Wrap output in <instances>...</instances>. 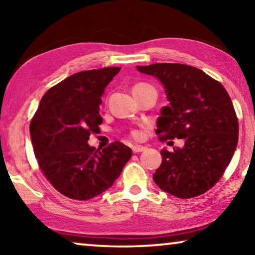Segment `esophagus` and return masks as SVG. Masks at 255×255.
Returning a JSON list of instances; mask_svg holds the SVG:
<instances>
[{
	"label": "esophagus",
	"mask_w": 255,
	"mask_h": 255,
	"mask_svg": "<svg viewBox=\"0 0 255 255\" xmlns=\"http://www.w3.org/2000/svg\"><path fill=\"white\" fill-rule=\"evenodd\" d=\"M145 149H146L145 146H141V145H135V146H132V152H133V153L143 152V150H145Z\"/></svg>",
	"instance_id": "obj_1"
}]
</instances>
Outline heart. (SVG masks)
Listing matches in <instances>:
<instances>
[{"label":"heart","instance_id":"obj_1","mask_svg":"<svg viewBox=\"0 0 255 255\" xmlns=\"http://www.w3.org/2000/svg\"><path fill=\"white\" fill-rule=\"evenodd\" d=\"M147 88H152V85H149L147 83H143V82H141V83H137V84H135V85L132 86V92L140 91V90H144V89H147ZM131 135H132V137L138 138V137L140 136V132L138 131V130H133L131 132Z\"/></svg>","mask_w":255,"mask_h":255}]
</instances>
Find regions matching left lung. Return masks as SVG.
Wrapping results in <instances>:
<instances>
[{
    "instance_id": "left-lung-1",
    "label": "left lung",
    "mask_w": 255,
    "mask_h": 255,
    "mask_svg": "<svg viewBox=\"0 0 255 255\" xmlns=\"http://www.w3.org/2000/svg\"><path fill=\"white\" fill-rule=\"evenodd\" d=\"M137 70L156 76L170 101L157 119L159 139H184L182 148L162 149L153 180L163 191L182 199L202 195L222 178L239 141L230 96L218 81L185 64L158 63Z\"/></svg>"
}]
</instances>
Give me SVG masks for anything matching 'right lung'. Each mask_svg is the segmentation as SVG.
I'll return each instance as SVG.
<instances>
[{
	"mask_svg": "<svg viewBox=\"0 0 255 255\" xmlns=\"http://www.w3.org/2000/svg\"><path fill=\"white\" fill-rule=\"evenodd\" d=\"M120 70L105 67L66 77L45 93L30 123L38 165L71 199L90 200L106 191L131 157V149L120 141L102 150L88 144L102 124V94Z\"/></svg>",
	"mask_w": 255,
	"mask_h": 255,
	"instance_id": "right-lung-1",
	"label": "right lung"
}]
</instances>
